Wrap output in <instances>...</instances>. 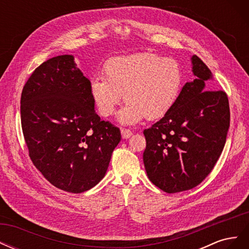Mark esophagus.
<instances>
[{"label":"esophagus","mask_w":249,"mask_h":249,"mask_svg":"<svg viewBox=\"0 0 249 249\" xmlns=\"http://www.w3.org/2000/svg\"><path fill=\"white\" fill-rule=\"evenodd\" d=\"M132 131L129 129H122V136L124 139H127L132 136Z\"/></svg>","instance_id":"obj_1"}]
</instances>
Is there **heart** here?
<instances>
[{
    "mask_svg": "<svg viewBox=\"0 0 249 249\" xmlns=\"http://www.w3.org/2000/svg\"><path fill=\"white\" fill-rule=\"evenodd\" d=\"M105 74L106 78L96 76L90 83L95 106L103 116H110L124 94L126 104L118 119L127 124L166 114L183 84L182 70L175 59L147 52L110 59Z\"/></svg>",
    "mask_w": 249,
    "mask_h": 249,
    "instance_id": "1",
    "label": "heart"
}]
</instances>
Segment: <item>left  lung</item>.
Here are the masks:
<instances>
[{"label":"left lung","mask_w":249,"mask_h":249,"mask_svg":"<svg viewBox=\"0 0 249 249\" xmlns=\"http://www.w3.org/2000/svg\"><path fill=\"white\" fill-rule=\"evenodd\" d=\"M195 79L187 82L172 108L143 131V162L150 182L167 193L192 189L214 168L230 127V105L222 90H207L212 72L191 58Z\"/></svg>","instance_id":"obj_1"}]
</instances>
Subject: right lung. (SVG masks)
Listing matches in <instances>:
<instances>
[{"instance_id": "obj_1", "label": "right lung", "mask_w": 249, "mask_h": 249, "mask_svg": "<svg viewBox=\"0 0 249 249\" xmlns=\"http://www.w3.org/2000/svg\"><path fill=\"white\" fill-rule=\"evenodd\" d=\"M30 159L49 182L82 193L105 177L122 135L94 111L90 81L73 56L53 57L33 71L20 97Z\"/></svg>"}]
</instances>
